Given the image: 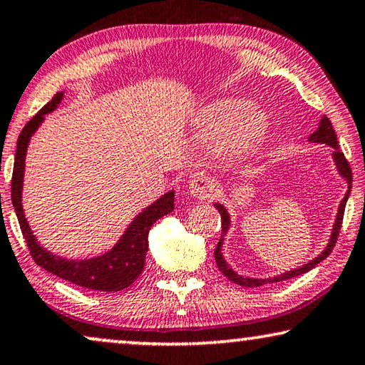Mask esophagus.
Masks as SVG:
<instances>
[{"instance_id": "obj_1", "label": "esophagus", "mask_w": 365, "mask_h": 365, "mask_svg": "<svg viewBox=\"0 0 365 365\" xmlns=\"http://www.w3.org/2000/svg\"><path fill=\"white\" fill-rule=\"evenodd\" d=\"M217 180L212 175L207 173H200V175L193 177L190 180V195L198 200H208L212 198L215 192H217Z\"/></svg>"}]
</instances>
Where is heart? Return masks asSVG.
Returning <instances> with one entry per match:
<instances>
[{"instance_id":"obj_1","label":"heart","mask_w":365,"mask_h":365,"mask_svg":"<svg viewBox=\"0 0 365 365\" xmlns=\"http://www.w3.org/2000/svg\"><path fill=\"white\" fill-rule=\"evenodd\" d=\"M269 129L264 110L251 107L250 101L225 99L210 106L195 122L197 137L210 142L227 138L230 152H245L261 142Z\"/></svg>"}]
</instances>
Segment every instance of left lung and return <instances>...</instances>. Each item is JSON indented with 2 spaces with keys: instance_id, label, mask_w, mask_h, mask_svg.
Segmentation results:
<instances>
[{
  "instance_id": "obj_1",
  "label": "left lung",
  "mask_w": 365,
  "mask_h": 365,
  "mask_svg": "<svg viewBox=\"0 0 365 365\" xmlns=\"http://www.w3.org/2000/svg\"><path fill=\"white\" fill-rule=\"evenodd\" d=\"M311 142H322V143H327V145L334 148V153H332V157H334L336 160V165L339 168V172H341V175L346 178L347 183H349V190L346 193V197L341 202V207L337 210V218H336V223H334V230H332V235H331V241L329 245L326 246V250L322 251V253L317 256L316 259L309 261V263L302 266V268H297V269H292V271H287V273L281 274V276H276V278H269V279H253V278H243V276L236 274L235 271L230 268L227 264V261L223 259V255H222V243H223V236L227 235L228 228H230V215L227 210H225L223 205L217 203L215 205V208L218 210L220 215H222V238L218 241V246L217 250H215V261H217V266L218 269L222 271V273L227 276L230 281H233V283L240 284V286H245V287H258V286H263L266 283H279V281H284V279H289V278H294V276H299V274H304L307 271L314 268L317 263H321L322 259L327 258V256L331 255V251L334 250L336 246V241H337V236L339 232H341V227H342V218H344V210H346V203H347V198H349V193H351V187H352V170H351V165H349L347 158L344 157V153L341 152V148H339V142H337V135L334 129H332V124L331 120L327 119L324 115L321 119V124L317 127V130L314 133H311L309 137Z\"/></svg>"
}]
</instances>
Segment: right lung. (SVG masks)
Segmentation results:
<instances>
[{"mask_svg": "<svg viewBox=\"0 0 365 365\" xmlns=\"http://www.w3.org/2000/svg\"><path fill=\"white\" fill-rule=\"evenodd\" d=\"M63 92H58L33 119H31L24 129L19 133L16 155H14V167H13V178H11V202L16 212L19 227L29 253L36 261V264L41 268L49 271L59 278H63L69 283L78 284L87 289L94 291H120L129 287L143 271L145 264V255L148 250V232L152 225L162 218L163 215L170 213L173 210V190L158 198L155 203L143 210V212L135 217V220L127 228V232L122 235L114 248L109 253L97 256L92 259L74 261L66 259L61 256H56L44 250L34 238L31 232L29 225L24 218L23 205H21V192H23V177H24V158H26V148L29 138L38 129L41 122L44 120V114L53 112L61 101H63Z\"/></svg>", "mask_w": 365, "mask_h": 365, "instance_id": "1", "label": "right lung"}]
</instances>
